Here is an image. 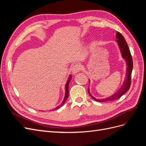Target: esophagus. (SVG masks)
<instances>
[{
	"label": "esophagus",
	"instance_id": "obj_1",
	"mask_svg": "<svg viewBox=\"0 0 146 146\" xmlns=\"http://www.w3.org/2000/svg\"><path fill=\"white\" fill-rule=\"evenodd\" d=\"M80 70H81V66L78 64H74L71 68V71H72V74H77V72L80 71Z\"/></svg>",
	"mask_w": 146,
	"mask_h": 146
}]
</instances>
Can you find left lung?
<instances>
[{
    "instance_id": "obj_1",
    "label": "left lung",
    "mask_w": 146,
    "mask_h": 146,
    "mask_svg": "<svg viewBox=\"0 0 146 146\" xmlns=\"http://www.w3.org/2000/svg\"><path fill=\"white\" fill-rule=\"evenodd\" d=\"M117 42L120 47L121 51L122 52V55L123 58L127 61V73H126V77L125 79L124 83H123V85L121 86L117 92H116L115 94L113 96L109 97V98L102 99H96L92 97L91 94L90 93L89 88L88 89V93L90 94V96L91 98L94 99L96 101L98 102H107V101H113L115 100L119 99L124 94L125 92L130 89V87L131 85V72L132 69H133V60H132V57L129 46L127 45V43L125 41V38L119 32H117L116 36Z\"/></svg>"
}]
</instances>
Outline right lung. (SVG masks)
<instances>
[{"instance_id":"right-lung-1","label":"right lung","mask_w":146,"mask_h":146,"mask_svg":"<svg viewBox=\"0 0 146 146\" xmlns=\"http://www.w3.org/2000/svg\"><path fill=\"white\" fill-rule=\"evenodd\" d=\"M71 79H72L71 76H70V77H69V80H68L67 83H66V94H65V97H64V99L63 102L62 103H61V104L60 106H58V107H57L55 109V110H57V109H58L59 108H60V107H61V106L63 105V104H64V103L66 102V99H68V96H69V82H70V80H71Z\"/></svg>"}]
</instances>
